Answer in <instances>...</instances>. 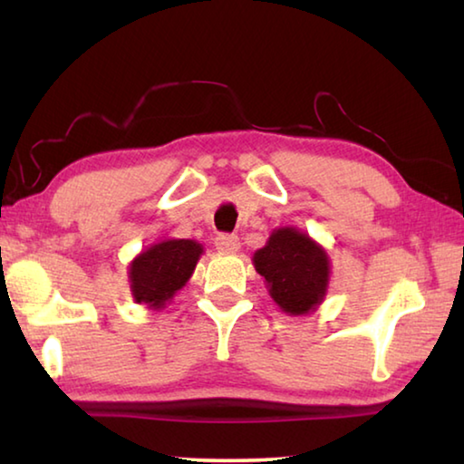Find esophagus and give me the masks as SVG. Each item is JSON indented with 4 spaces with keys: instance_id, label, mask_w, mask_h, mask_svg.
<instances>
[{
    "instance_id": "34e87169",
    "label": "esophagus",
    "mask_w": 464,
    "mask_h": 464,
    "mask_svg": "<svg viewBox=\"0 0 464 464\" xmlns=\"http://www.w3.org/2000/svg\"><path fill=\"white\" fill-rule=\"evenodd\" d=\"M215 247L221 251V254H233V251L239 249V237L237 235H227V233L217 235Z\"/></svg>"
}]
</instances>
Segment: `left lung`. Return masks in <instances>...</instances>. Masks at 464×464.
<instances>
[{
	"instance_id": "1",
	"label": "left lung",
	"mask_w": 464,
	"mask_h": 464,
	"mask_svg": "<svg viewBox=\"0 0 464 464\" xmlns=\"http://www.w3.org/2000/svg\"><path fill=\"white\" fill-rule=\"evenodd\" d=\"M251 262L264 278L272 301L286 315H309L324 303L332 278V262L325 247L304 231L278 227Z\"/></svg>"
}]
</instances>
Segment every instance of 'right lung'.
I'll use <instances>...</instances> for the list:
<instances>
[{
  "instance_id": "add662e5",
  "label": "right lung",
  "mask_w": 464,
  "mask_h": 464,
  "mask_svg": "<svg viewBox=\"0 0 464 464\" xmlns=\"http://www.w3.org/2000/svg\"><path fill=\"white\" fill-rule=\"evenodd\" d=\"M202 254V243L194 239H161L140 251L129 264L130 295L135 303L153 311L166 307L192 278Z\"/></svg>"
}]
</instances>
